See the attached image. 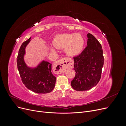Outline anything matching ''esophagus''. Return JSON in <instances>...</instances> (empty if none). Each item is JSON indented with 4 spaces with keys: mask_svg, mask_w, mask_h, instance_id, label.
Listing matches in <instances>:
<instances>
[{
    "mask_svg": "<svg viewBox=\"0 0 126 126\" xmlns=\"http://www.w3.org/2000/svg\"><path fill=\"white\" fill-rule=\"evenodd\" d=\"M55 65L57 67L56 72L59 74L63 73L68 68H71L73 67V63L70 58H63L56 62Z\"/></svg>",
    "mask_w": 126,
    "mask_h": 126,
    "instance_id": "1",
    "label": "esophagus"
}]
</instances>
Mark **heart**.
I'll use <instances>...</instances> for the list:
<instances>
[{"label": "heart", "mask_w": 126, "mask_h": 126, "mask_svg": "<svg viewBox=\"0 0 126 126\" xmlns=\"http://www.w3.org/2000/svg\"><path fill=\"white\" fill-rule=\"evenodd\" d=\"M54 45L57 48H65L67 55L74 56L82 51L84 46V40L79 33H64L55 38ZM51 49L55 51L53 47H51Z\"/></svg>", "instance_id": "heart-1"}]
</instances>
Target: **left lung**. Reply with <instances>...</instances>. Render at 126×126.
Returning <instances> with one entry per match:
<instances>
[{"mask_svg": "<svg viewBox=\"0 0 126 126\" xmlns=\"http://www.w3.org/2000/svg\"><path fill=\"white\" fill-rule=\"evenodd\" d=\"M87 46L80 54L74 57L76 76L71 85L77 91H86L99 81L104 58L101 45L91 33L87 34Z\"/></svg>", "mask_w": 126, "mask_h": 126, "instance_id": "1", "label": "left lung"}]
</instances>
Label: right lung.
I'll return each mask as SVG.
<instances>
[{
    "instance_id": "right-lung-1",
    "label": "right lung",
    "mask_w": 126,
    "mask_h": 126,
    "mask_svg": "<svg viewBox=\"0 0 126 126\" xmlns=\"http://www.w3.org/2000/svg\"><path fill=\"white\" fill-rule=\"evenodd\" d=\"M31 37L22 44L17 58V68L21 80L28 89L36 93H50L56 83V77L51 72V63L43 60L37 67L32 68L25 63V49Z\"/></svg>"
}]
</instances>
